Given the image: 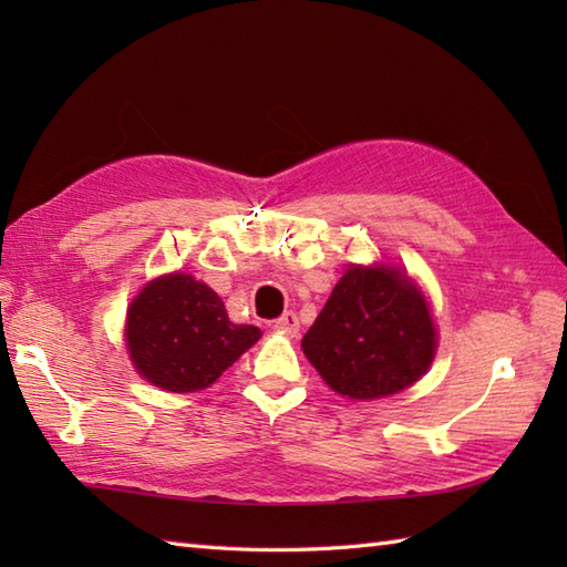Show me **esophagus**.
Segmentation results:
<instances>
[{
  "instance_id": "34e87169",
  "label": "esophagus",
  "mask_w": 567,
  "mask_h": 567,
  "mask_svg": "<svg viewBox=\"0 0 567 567\" xmlns=\"http://www.w3.org/2000/svg\"><path fill=\"white\" fill-rule=\"evenodd\" d=\"M272 329L277 333H285V336H297L299 331V321H297V315L295 311H285V315L280 319L272 321Z\"/></svg>"
}]
</instances>
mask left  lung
<instances>
[{
  "mask_svg": "<svg viewBox=\"0 0 567 567\" xmlns=\"http://www.w3.org/2000/svg\"><path fill=\"white\" fill-rule=\"evenodd\" d=\"M331 390L353 400L400 392L424 375L436 351L426 299L392 268L351 265L302 339Z\"/></svg>",
  "mask_w": 567,
  "mask_h": 567,
  "instance_id": "8db88e82",
  "label": "left lung"
}]
</instances>
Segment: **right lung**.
Segmentation results:
<instances>
[{"label":"right lung","instance_id":"right-lung-1","mask_svg":"<svg viewBox=\"0 0 567 567\" xmlns=\"http://www.w3.org/2000/svg\"><path fill=\"white\" fill-rule=\"evenodd\" d=\"M258 339L260 329L231 323L219 295L189 275L158 277L128 307L131 360L167 392L209 388Z\"/></svg>","mask_w":567,"mask_h":567}]
</instances>
